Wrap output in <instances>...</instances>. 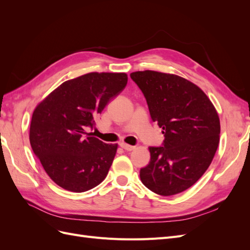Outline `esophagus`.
Returning a JSON list of instances; mask_svg holds the SVG:
<instances>
[{
	"instance_id": "obj_1",
	"label": "esophagus",
	"mask_w": 250,
	"mask_h": 250,
	"mask_svg": "<svg viewBox=\"0 0 250 250\" xmlns=\"http://www.w3.org/2000/svg\"><path fill=\"white\" fill-rule=\"evenodd\" d=\"M120 146L122 147L124 150H126V151H132V150H134V148H135L134 146L128 145V144H126V143H121Z\"/></svg>"
}]
</instances>
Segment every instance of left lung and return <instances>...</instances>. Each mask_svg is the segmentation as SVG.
Instances as JSON below:
<instances>
[{
  "label": "left lung",
  "instance_id": "8db88e82",
  "mask_svg": "<svg viewBox=\"0 0 250 250\" xmlns=\"http://www.w3.org/2000/svg\"><path fill=\"white\" fill-rule=\"evenodd\" d=\"M130 77L165 137L164 147H149L150 163L141 169L142 183L162 196L184 192L215 156L220 140L218 112L199 86L177 75L146 70Z\"/></svg>",
  "mask_w": 250,
  "mask_h": 250
}]
</instances>
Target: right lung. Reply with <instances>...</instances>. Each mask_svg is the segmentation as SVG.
Segmentation results:
<instances>
[{
	"mask_svg": "<svg viewBox=\"0 0 250 250\" xmlns=\"http://www.w3.org/2000/svg\"><path fill=\"white\" fill-rule=\"evenodd\" d=\"M127 80L126 73H87L64 81L36 105L30 144L49 177L64 190L85 192L107 176L118 144H105L86 129Z\"/></svg>",
	"mask_w": 250,
	"mask_h": 250,
	"instance_id": "add662e5",
	"label": "right lung"
}]
</instances>
